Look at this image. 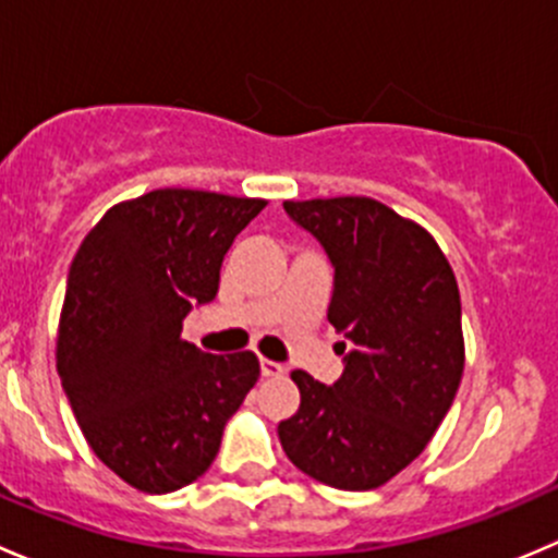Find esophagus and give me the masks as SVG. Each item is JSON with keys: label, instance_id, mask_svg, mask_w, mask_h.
I'll use <instances>...</instances> for the list:
<instances>
[{"label": "esophagus", "instance_id": "esophagus-1", "mask_svg": "<svg viewBox=\"0 0 558 558\" xmlns=\"http://www.w3.org/2000/svg\"><path fill=\"white\" fill-rule=\"evenodd\" d=\"M258 367H262V378H278V375H283V364L269 362V359H262Z\"/></svg>", "mask_w": 558, "mask_h": 558}]
</instances>
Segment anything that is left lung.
I'll list each match as a JSON object with an SVG mask.
<instances>
[{
	"instance_id": "8db88e82",
	"label": "left lung",
	"mask_w": 558,
	"mask_h": 558,
	"mask_svg": "<svg viewBox=\"0 0 558 558\" xmlns=\"http://www.w3.org/2000/svg\"><path fill=\"white\" fill-rule=\"evenodd\" d=\"M335 267L329 324L345 340L331 386L291 373L300 410L280 421L286 456L342 492L402 472L446 418L464 373L461 300L440 245L367 196L283 202Z\"/></svg>"
}]
</instances>
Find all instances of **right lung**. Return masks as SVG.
Returning <instances> with one entry per match:
<instances>
[{
    "label": "right lung",
    "mask_w": 558,
    "mask_h": 558,
    "mask_svg": "<svg viewBox=\"0 0 558 558\" xmlns=\"http://www.w3.org/2000/svg\"><path fill=\"white\" fill-rule=\"evenodd\" d=\"M264 205L150 191L107 210L72 262L56 342L61 386L92 451L140 492L170 494L205 475L258 380L253 353L213 356L180 331L216 300L223 256Z\"/></svg>",
    "instance_id": "add662e5"
}]
</instances>
